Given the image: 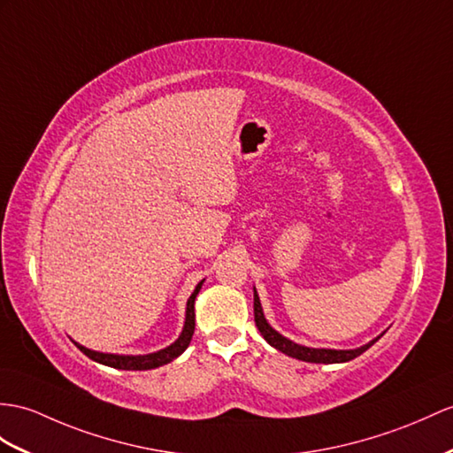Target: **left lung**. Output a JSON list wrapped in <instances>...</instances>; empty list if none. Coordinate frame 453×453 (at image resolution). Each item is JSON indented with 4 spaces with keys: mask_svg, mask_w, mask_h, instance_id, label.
<instances>
[{
    "mask_svg": "<svg viewBox=\"0 0 453 453\" xmlns=\"http://www.w3.org/2000/svg\"><path fill=\"white\" fill-rule=\"evenodd\" d=\"M253 317H256V325L259 328L261 336L269 342V344L273 348H277L279 351H282V354L290 356V357H296L300 361H307V363H346L349 359H354L357 356H361L363 351L369 349L374 342H377L379 338L371 340L369 344L361 346V348H356V349H326V348H307V346H300L296 344V342L284 338L282 334H279L277 330H274L269 323L267 319H265L263 315V310H261V302H259V296L256 292V288H253Z\"/></svg>",
    "mask_w": 453,
    "mask_h": 453,
    "instance_id": "obj_1",
    "label": "left lung"
}]
</instances>
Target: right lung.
Listing matches in <instances>:
<instances>
[{
    "label": "right lung",
    "mask_w": 453,
    "mask_h": 453,
    "mask_svg": "<svg viewBox=\"0 0 453 453\" xmlns=\"http://www.w3.org/2000/svg\"><path fill=\"white\" fill-rule=\"evenodd\" d=\"M203 280L196 286V290L192 292V296L188 297V303H186V321H184V328L180 336L176 338L171 346H167L165 349L156 351V354H148V356H117V354H102V351H94L88 349L81 344H76V348H81V351L84 356H88L90 359L102 363V365L107 367H115V369H123V371H148V369H156L161 365H167L173 359L179 357L182 351L190 346V340L194 334L196 328V313H194V302L197 292L202 290Z\"/></svg>",
    "instance_id": "1"
}]
</instances>
